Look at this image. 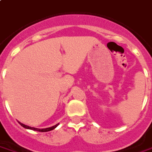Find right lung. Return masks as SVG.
I'll return each mask as SVG.
<instances>
[{
  "label": "right lung",
  "instance_id": "add662e5",
  "mask_svg": "<svg viewBox=\"0 0 152 152\" xmlns=\"http://www.w3.org/2000/svg\"><path fill=\"white\" fill-rule=\"evenodd\" d=\"M18 123L21 124V126H22L23 127H25V128H26V129H30V130H32V131H40V132H47V131H52V130L55 129L56 127H57V126L59 124V123L57 124H56V125L52 126V127H47V128H42V129H40V128H35V127H29V126L28 125H25V124H24L21 123V122H19Z\"/></svg>",
  "mask_w": 152,
  "mask_h": 152
}]
</instances>
